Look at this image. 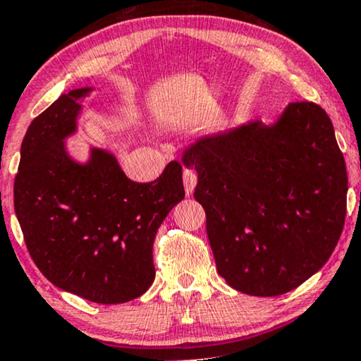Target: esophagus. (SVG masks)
Here are the masks:
<instances>
[{
	"label": "esophagus",
	"instance_id": "1",
	"mask_svg": "<svg viewBox=\"0 0 361 361\" xmlns=\"http://www.w3.org/2000/svg\"><path fill=\"white\" fill-rule=\"evenodd\" d=\"M183 183H185L186 196H191L192 191H195L196 183H197L196 171L195 170H190V169H186L185 171H183Z\"/></svg>",
	"mask_w": 361,
	"mask_h": 361
}]
</instances>
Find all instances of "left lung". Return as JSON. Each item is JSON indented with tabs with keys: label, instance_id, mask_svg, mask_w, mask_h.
<instances>
[{
	"label": "left lung",
	"instance_id": "1",
	"mask_svg": "<svg viewBox=\"0 0 361 361\" xmlns=\"http://www.w3.org/2000/svg\"><path fill=\"white\" fill-rule=\"evenodd\" d=\"M195 169L217 273L250 296H280L331 258L347 212L348 178L332 121L289 103L275 123L204 135L181 157Z\"/></svg>",
	"mask_w": 361,
	"mask_h": 361
}]
</instances>
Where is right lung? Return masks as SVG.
<instances>
[{
  "mask_svg": "<svg viewBox=\"0 0 361 361\" xmlns=\"http://www.w3.org/2000/svg\"><path fill=\"white\" fill-rule=\"evenodd\" d=\"M68 91L24 135L14 180V211L40 273L63 291L98 304H121L155 280L154 240L185 197L181 165L170 161L150 183L129 180L109 150L91 147L80 164L65 139L77 132L80 101Z\"/></svg>",
  "mask_w": 361,
  "mask_h": 361,
  "instance_id": "add662e5",
  "label": "right lung"
}]
</instances>
